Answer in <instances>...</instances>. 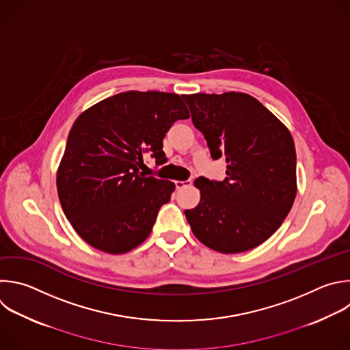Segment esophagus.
<instances>
[{
    "instance_id": "obj_1",
    "label": "esophagus",
    "mask_w": 350,
    "mask_h": 350,
    "mask_svg": "<svg viewBox=\"0 0 350 350\" xmlns=\"http://www.w3.org/2000/svg\"><path fill=\"white\" fill-rule=\"evenodd\" d=\"M192 184L191 180H187V181H176V188L177 189H183L185 187H189Z\"/></svg>"
}]
</instances>
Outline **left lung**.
<instances>
[{"instance_id": "left-lung-1", "label": "left lung", "mask_w": 350, "mask_h": 350, "mask_svg": "<svg viewBox=\"0 0 350 350\" xmlns=\"http://www.w3.org/2000/svg\"><path fill=\"white\" fill-rule=\"evenodd\" d=\"M213 159L226 177L195 180L196 207L185 210L193 235L211 250L237 254L269 239L297 195V155L290 131L257 98L242 92L183 94Z\"/></svg>"}]
</instances>
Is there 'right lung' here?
<instances>
[{
  "label": "right lung",
  "instance_id": "obj_1",
  "mask_svg": "<svg viewBox=\"0 0 350 350\" xmlns=\"http://www.w3.org/2000/svg\"><path fill=\"white\" fill-rule=\"evenodd\" d=\"M181 97L129 90L107 97L75 120L56 185L62 208L92 247L125 254L152 230L158 211L176 185L146 176L143 158L165 162L163 137L177 120H188Z\"/></svg>",
  "mask_w": 350,
  "mask_h": 350
}]
</instances>
